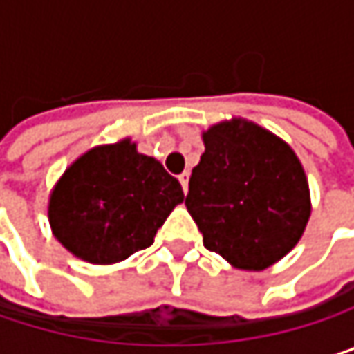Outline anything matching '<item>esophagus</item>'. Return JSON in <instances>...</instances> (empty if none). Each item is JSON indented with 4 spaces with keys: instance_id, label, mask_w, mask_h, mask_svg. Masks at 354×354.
Returning a JSON list of instances; mask_svg holds the SVG:
<instances>
[{
    "instance_id": "esophagus-1",
    "label": "esophagus",
    "mask_w": 354,
    "mask_h": 354,
    "mask_svg": "<svg viewBox=\"0 0 354 354\" xmlns=\"http://www.w3.org/2000/svg\"><path fill=\"white\" fill-rule=\"evenodd\" d=\"M188 178H190V174H188V172H182V174L178 176V180H180V184H182V190H184V192L188 190Z\"/></svg>"
}]
</instances>
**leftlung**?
I'll list each match as a JSON object with an SVG mask.
<instances>
[{
  "instance_id": "obj_1",
  "label": "left lung",
  "mask_w": 354,
  "mask_h": 354,
  "mask_svg": "<svg viewBox=\"0 0 354 354\" xmlns=\"http://www.w3.org/2000/svg\"><path fill=\"white\" fill-rule=\"evenodd\" d=\"M186 209L207 250L242 270H264L304 236L312 203L295 151L270 131L232 118L203 133Z\"/></svg>"
}]
</instances>
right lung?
<instances>
[{
	"instance_id": "1",
	"label": "right lung",
	"mask_w": 354,
	"mask_h": 354,
	"mask_svg": "<svg viewBox=\"0 0 354 354\" xmlns=\"http://www.w3.org/2000/svg\"><path fill=\"white\" fill-rule=\"evenodd\" d=\"M182 201L176 178L122 139L86 151L65 170L48 198V223L73 256L114 264L151 246Z\"/></svg>"
}]
</instances>
